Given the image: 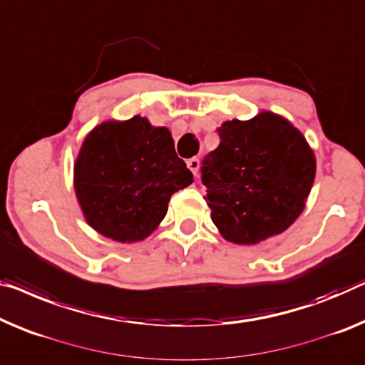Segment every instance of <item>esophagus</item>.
<instances>
[{
    "label": "esophagus",
    "instance_id": "esophagus-1",
    "mask_svg": "<svg viewBox=\"0 0 365 365\" xmlns=\"http://www.w3.org/2000/svg\"><path fill=\"white\" fill-rule=\"evenodd\" d=\"M187 167L192 170L193 175H197L198 173V168H200V160L197 159V157H192V159L187 160Z\"/></svg>",
    "mask_w": 365,
    "mask_h": 365
}]
</instances>
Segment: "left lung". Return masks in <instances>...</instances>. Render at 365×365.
<instances>
[{"label":"left lung","instance_id":"8db88e82","mask_svg":"<svg viewBox=\"0 0 365 365\" xmlns=\"http://www.w3.org/2000/svg\"><path fill=\"white\" fill-rule=\"evenodd\" d=\"M217 134L201 182L221 236L249 246L284 232L302 215L314 182L317 160L307 139L269 111L222 123Z\"/></svg>","mask_w":365,"mask_h":365}]
</instances>
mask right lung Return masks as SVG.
I'll use <instances>...</instances> for the list:
<instances>
[{
	"label": "right lung",
	"mask_w": 365,
	"mask_h": 365,
	"mask_svg": "<svg viewBox=\"0 0 365 365\" xmlns=\"http://www.w3.org/2000/svg\"><path fill=\"white\" fill-rule=\"evenodd\" d=\"M192 182L170 130L140 116L96 126L73 170L86 222L118 242L148 237L165 217L172 195Z\"/></svg>",
	"instance_id": "1"
}]
</instances>
